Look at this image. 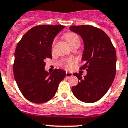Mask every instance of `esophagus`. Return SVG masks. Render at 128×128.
Wrapping results in <instances>:
<instances>
[{
    "instance_id": "obj_1",
    "label": "esophagus",
    "mask_w": 128,
    "mask_h": 128,
    "mask_svg": "<svg viewBox=\"0 0 128 128\" xmlns=\"http://www.w3.org/2000/svg\"><path fill=\"white\" fill-rule=\"evenodd\" d=\"M66 77L67 78H70V77H72L73 76V74H72V72H66Z\"/></svg>"
}]
</instances>
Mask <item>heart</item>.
<instances>
[{
  "mask_svg": "<svg viewBox=\"0 0 128 128\" xmlns=\"http://www.w3.org/2000/svg\"><path fill=\"white\" fill-rule=\"evenodd\" d=\"M65 40H67L68 44L70 46L74 44L76 42H80V38L76 34L73 33V32H70V33L66 34L65 35ZM75 64V60L74 59H70L65 63V67L67 68H72L73 65Z\"/></svg>",
  "mask_w": 128,
  "mask_h": 128,
  "instance_id": "heart-1",
  "label": "heart"
}]
</instances>
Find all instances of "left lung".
<instances>
[{
    "label": "left lung",
    "mask_w": 128,
    "mask_h": 128,
    "mask_svg": "<svg viewBox=\"0 0 128 128\" xmlns=\"http://www.w3.org/2000/svg\"><path fill=\"white\" fill-rule=\"evenodd\" d=\"M70 30L80 36L84 42L82 60L87 74H74L78 84L73 86L74 94L80 101H98L111 87L116 74V52L110 38L100 29L92 26H72Z\"/></svg>",
    "instance_id": "8db88e82"
}]
</instances>
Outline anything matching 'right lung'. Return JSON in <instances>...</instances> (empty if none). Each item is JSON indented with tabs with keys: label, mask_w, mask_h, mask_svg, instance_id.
Wrapping results in <instances>:
<instances>
[{
	"label": "right lung",
	"mask_w": 128,
	"mask_h": 128,
	"mask_svg": "<svg viewBox=\"0 0 128 128\" xmlns=\"http://www.w3.org/2000/svg\"><path fill=\"white\" fill-rule=\"evenodd\" d=\"M64 26L42 25L30 29L17 44L13 73L24 97L34 103H44L54 96L66 72L57 69L48 73L44 69L46 58H52L54 38Z\"/></svg>",
	"instance_id": "obj_1"
}]
</instances>
